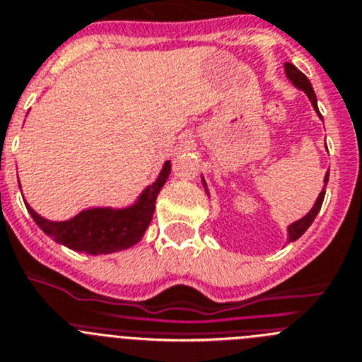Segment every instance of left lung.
I'll return each instance as SVG.
<instances>
[{
	"mask_svg": "<svg viewBox=\"0 0 362 362\" xmlns=\"http://www.w3.org/2000/svg\"><path fill=\"white\" fill-rule=\"evenodd\" d=\"M283 68H285L286 79L291 81V83L294 84L298 90L305 92V95H307L308 100L312 103V108L315 110V113H317L319 119L323 120V117H321V113H319V108H317V99H315L314 88H312L310 81L307 79V76H305V74H301V71H299L298 68H296L292 63H285V66H283ZM328 175H330V171H327V175H325V180H323L325 185H323V189H321L319 197L315 198V204L312 205V209L308 211L305 216L299 218V220H296V221H292L291 226L286 227V236H288L286 240H288V242H296L298 238H301L303 233H305V230H307L308 227L312 226V221H314L315 216H317L319 209H321V205H323V200H325V187H327V184H328ZM202 184H204L205 193L209 194V189H207V182H205L204 177H202Z\"/></svg>",
	"mask_w": 362,
	"mask_h": 362,
	"instance_id": "8db88e82",
	"label": "left lung"
}]
</instances>
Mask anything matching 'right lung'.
Masks as SVG:
<instances>
[{"label":"right lung","mask_w":362,"mask_h":362,"mask_svg":"<svg viewBox=\"0 0 362 362\" xmlns=\"http://www.w3.org/2000/svg\"><path fill=\"white\" fill-rule=\"evenodd\" d=\"M169 173L171 160H165L155 182L149 184L133 204L126 207H90L70 220H47L35 213L30 205H25L39 229L61 245L93 256L119 252L136 245L142 240L155 213V202Z\"/></svg>","instance_id":"1"}]
</instances>
